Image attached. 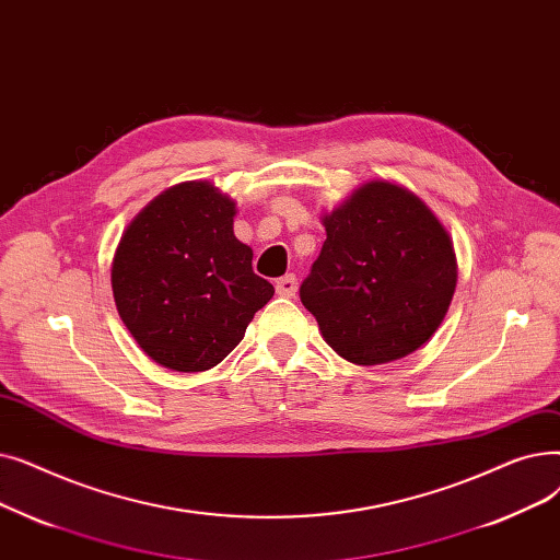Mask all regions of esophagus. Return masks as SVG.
I'll use <instances>...</instances> for the list:
<instances>
[{
    "label": "esophagus",
    "mask_w": 560,
    "mask_h": 560,
    "mask_svg": "<svg viewBox=\"0 0 560 560\" xmlns=\"http://www.w3.org/2000/svg\"><path fill=\"white\" fill-rule=\"evenodd\" d=\"M296 289H299V280H296L294 273H289V276L276 280V291H278L280 296H284V299L296 296Z\"/></svg>",
    "instance_id": "1"
}]
</instances>
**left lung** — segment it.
I'll list each match as a JSON object with an SVG mask.
<instances>
[{
	"mask_svg": "<svg viewBox=\"0 0 560 560\" xmlns=\"http://www.w3.org/2000/svg\"><path fill=\"white\" fill-rule=\"evenodd\" d=\"M326 242L301 301L324 339L353 364L401 360L433 337L458 280L454 244L415 194L362 184L324 217Z\"/></svg>",
	"mask_w": 560,
	"mask_h": 560,
	"instance_id": "1",
	"label": "left lung"
}]
</instances>
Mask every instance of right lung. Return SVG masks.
<instances>
[{
    "instance_id": "1",
    "label": "right lung",
    "mask_w": 560,
    "mask_h": 560,
    "mask_svg": "<svg viewBox=\"0 0 560 560\" xmlns=\"http://www.w3.org/2000/svg\"><path fill=\"white\" fill-rule=\"evenodd\" d=\"M234 214L214 184L182 182L139 211L116 248L118 314L166 369L217 366L273 296V284L253 271V250L234 236Z\"/></svg>"
}]
</instances>
